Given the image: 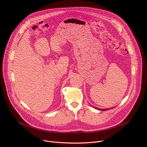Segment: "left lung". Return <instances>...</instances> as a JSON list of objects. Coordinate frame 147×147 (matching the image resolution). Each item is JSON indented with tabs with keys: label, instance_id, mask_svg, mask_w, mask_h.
<instances>
[{
	"label": "left lung",
	"instance_id": "1",
	"mask_svg": "<svg viewBox=\"0 0 147 147\" xmlns=\"http://www.w3.org/2000/svg\"><path fill=\"white\" fill-rule=\"evenodd\" d=\"M113 108H115V107H113ZM96 108V109H98V108ZM111 109H112V108H111ZM108 109H100L99 110H100V111H107V110H108Z\"/></svg>",
	"mask_w": 147,
	"mask_h": 147
}]
</instances>
